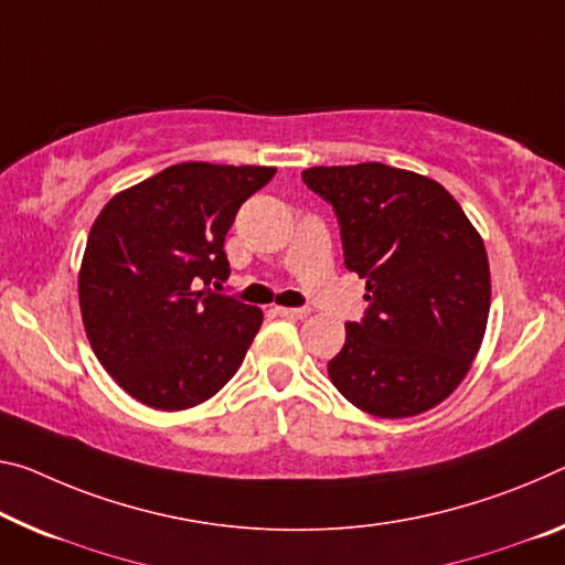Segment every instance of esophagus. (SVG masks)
Instances as JSON below:
<instances>
[{
  "label": "esophagus",
  "instance_id": "1",
  "mask_svg": "<svg viewBox=\"0 0 565 565\" xmlns=\"http://www.w3.org/2000/svg\"><path fill=\"white\" fill-rule=\"evenodd\" d=\"M274 311L284 319H303L309 315V309H291V307H276Z\"/></svg>",
  "mask_w": 565,
  "mask_h": 565
}]
</instances>
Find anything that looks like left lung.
I'll use <instances>...</instances> for the list:
<instances>
[{
    "mask_svg": "<svg viewBox=\"0 0 565 565\" xmlns=\"http://www.w3.org/2000/svg\"><path fill=\"white\" fill-rule=\"evenodd\" d=\"M303 183L334 205L344 264L366 279L362 324L327 364L366 415L415 417L460 387L486 337L490 266L482 236L433 178L384 163L315 166Z\"/></svg>",
    "mask_w": 565,
    "mask_h": 565,
    "instance_id": "left-lung-1",
    "label": "left lung"
}]
</instances>
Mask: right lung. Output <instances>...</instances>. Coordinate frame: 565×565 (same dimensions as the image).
Here are the masks:
<instances>
[{
    "label": "right lung",
    "mask_w": 565,
    "mask_h": 565,
    "mask_svg": "<svg viewBox=\"0 0 565 565\" xmlns=\"http://www.w3.org/2000/svg\"><path fill=\"white\" fill-rule=\"evenodd\" d=\"M271 166L178 163L105 203L89 228L77 294L105 372L142 405L211 399L244 362L264 311L213 294L228 279L223 241Z\"/></svg>",
    "instance_id": "add662e5"
}]
</instances>
